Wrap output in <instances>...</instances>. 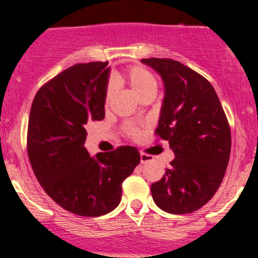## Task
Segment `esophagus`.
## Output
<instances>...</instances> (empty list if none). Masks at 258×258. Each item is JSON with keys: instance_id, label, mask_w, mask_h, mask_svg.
<instances>
[{"instance_id": "esophagus-1", "label": "esophagus", "mask_w": 258, "mask_h": 258, "mask_svg": "<svg viewBox=\"0 0 258 258\" xmlns=\"http://www.w3.org/2000/svg\"><path fill=\"white\" fill-rule=\"evenodd\" d=\"M153 160V157L151 155H147V153L141 152V163H147L151 162Z\"/></svg>"}]
</instances>
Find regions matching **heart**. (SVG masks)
Returning a JSON list of instances; mask_svg holds the SVG:
<instances>
[{"label": "heart", "mask_w": 258, "mask_h": 258, "mask_svg": "<svg viewBox=\"0 0 258 258\" xmlns=\"http://www.w3.org/2000/svg\"><path fill=\"white\" fill-rule=\"evenodd\" d=\"M128 83L130 87L134 90V92L136 93L139 97L144 96L145 93H147L148 91L157 90V81H156L155 76L148 71L147 69L142 66H132L127 70L124 74H117L114 75L112 79V85L118 86L121 83ZM113 88L112 86H108V88L106 90L105 95V102L107 103L110 101V98L112 97ZM127 134L132 137H136L139 135V130L136 127L128 126L126 128Z\"/></svg>", "instance_id": "b5f03b06"}]
</instances>
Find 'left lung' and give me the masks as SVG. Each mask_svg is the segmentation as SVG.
<instances>
[{"label": "left lung", "mask_w": 258, "mask_h": 258, "mask_svg": "<svg viewBox=\"0 0 258 258\" xmlns=\"http://www.w3.org/2000/svg\"><path fill=\"white\" fill-rule=\"evenodd\" d=\"M162 77L165 98L155 134L175 153L151 186L153 201L173 215L201 209L216 194L231 153V130L212 85L171 58H144Z\"/></svg>", "instance_id": "left-lung-1"}]
</instances>
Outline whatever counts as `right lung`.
<instances>
[{"label":"right lung","mask_w":258,"mask_h":258,"mask_svg":"<svg viewBox=\"0 0 258 258\" xmlns=\"http://www.w3.org/2000/svg\"><path fill=\"white\" fill-rule=\"evenodd\" d=\"M108 62L79 63L36 93L27 130V153L36 178L62 209L97 217L121 202L122 182L140 163L136 147L121 146L91 157L86 124L105 118Z\"/></svg>","instance_id":"obj_1"}]
</instances>
